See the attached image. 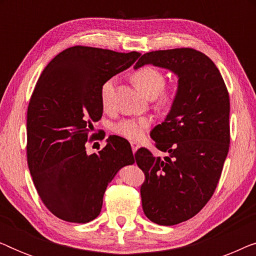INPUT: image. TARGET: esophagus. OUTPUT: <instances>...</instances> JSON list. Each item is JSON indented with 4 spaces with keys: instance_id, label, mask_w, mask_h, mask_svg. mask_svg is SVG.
Masks as SVG:
<instances>
[{
    "instance_id": "esophagus-1",
    "label": "esophagus",
    "mask_w": 256,
    "mask_h": 256,
    "mask_svg": "<svg viewBox=\"0 0 256 256\" xmlns=\"http://www.w3.org/2000/svg\"><path fill=\"white\" fill-rule=\"evenodd\" d=\"M130 144H132V152H138V149L140 148V144H138V142H132Z\"/></svg>"
}]
</instances>
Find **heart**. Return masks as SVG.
<instances>
[{
  "mask_svg": "<svg viewBox=\"0 0 256 256\" xmlns=\"http://www.w3.org/2000/svg\"><path fill=\"white\" fill-rule=\"evenodd\" d=\"M132 80L140 92L146 96H156L160 93V101L162 104H169L174 100V92L172 90H162L166 84V76L160 70L152 66H144L138 68L132 76ZM114 88V80L110 79L101 87V102L104 107L110 104L112 92ZM152 120L149 118H126L114 124L113 130L118 135L124 136L128 140H140L143 138L146 129L149 128Z\"/></svg>",
  "mask_w": 256,
  "mask_h": 256,
  "instance_id": "1",
  "label": "heart"
}]
</instances>
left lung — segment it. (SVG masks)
Listing matches in <instances>:
<instances>
[{
	"label": "left lung",
	"instance_id": "8db88e82",
	"mask_svg": "<svg viewBox=\"0 0 256 256\" xmlns=\"http://www.w3.org/2000/svg\"><path fill=\"white\" fill-rule=\"evenodd\" d=\"M169 70L178 78L170 112L152 132L162 160L148 149L135 154L146 174L143 212L152 222L172 226L204 208L222 174L230 148V96L219 70L208 56L182 48L144 54V65Z\"/></svg>",
	"mask_w": 256,
	"mask_h": 256
}]
</instances>
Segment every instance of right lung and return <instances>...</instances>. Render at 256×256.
Wrapping results in <instances>:
<instances>
[{"label":"right lung","instance_id":"right-lung-1","mask_svg":"<svg viewBox=\"0 0 256 256\" xmlns=\"http://www.w3.org/2000/svg\"><path fill=\"white\" fill-rule=\"evenodd\" d=\"M140 56L78 45L56 56L38 79L28 107V164L42 202L59 219H96L107 185L135 163L130 144L120 136H110L90 155L85 143L102 116L101 87Z\"/></svg>","mask_w":256,"mask_h":256}]
</instances>
